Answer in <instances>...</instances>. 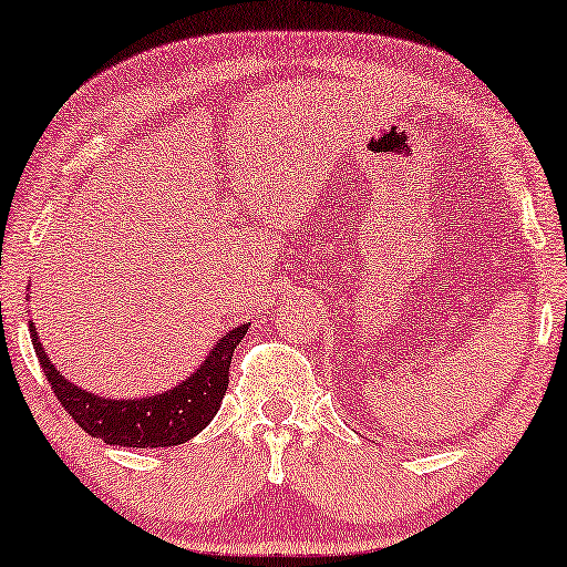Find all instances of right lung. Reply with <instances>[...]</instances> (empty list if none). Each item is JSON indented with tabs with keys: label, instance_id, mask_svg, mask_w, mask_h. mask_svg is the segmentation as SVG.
Listing matches in <instances>:
<instances>
[{
	"label": "right lung",
	"instance_id": "obj_1",
	"mask_svg": "<svg viewBox=\"0 0 567 567\" xmlns=\"http://www.w3.org/2000/svg\"><path fill=\"white\" fill-rule=\"evenodd\" d=\"M246 331H249V323L238 326L218 339L207 360L174 390L133 398V401H115V398L86 393L63 378L53 367L51 357L38 339L33 321H30V339H33L35 354L63 411L90 436H97L113 446H141V450L182 444L210 424L220 409L223 395H226L228 367Z\"/></svg>",
	"mask_w": 567,
	"mask_h": 567
}]
</instances>
